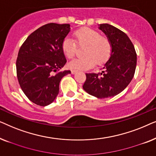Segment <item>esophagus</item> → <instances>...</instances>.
Here are the masks:
<instances>
[{"label":"esophagus","mask_w":156,"mask_h":156,"mask_svg":"<svg viewBox=\"0 0 156 156\" xmlns=\"http://www.w3.org/2000/svg\"><path fill=\"white\" fill-rule=\"evenodd\" d=\"M71 72H72V74H75L76 72V70H75V69H72V70H71Z\"/></svg>","instance_id":"obj_1"}]
</instances>
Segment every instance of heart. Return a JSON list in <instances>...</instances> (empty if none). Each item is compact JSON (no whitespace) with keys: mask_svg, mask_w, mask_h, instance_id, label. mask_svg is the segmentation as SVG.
I'll return each mask as SVG.
<instances>
[{"mask_svg":"<svg viewBox=\"0 0 156 156\" xmlns=\"http://www.w3.org/2000/svg\"><path fill=\"white\" fill-rule=\"evenodd\" d=\"M74 40L66 37L62 43V50L67 58L71 59L74 56L78 45L85 46L84 57L76 58L70 61L68 66L74 69H90L97 63L101 65L105 64L112 55V46L107 37L101 36V33L95 30L84 27L74 32Z\"/></svg>","mask_w":156,"mask_h":156,"instance_id":"obj_1","label":"heart"}]
</instances>
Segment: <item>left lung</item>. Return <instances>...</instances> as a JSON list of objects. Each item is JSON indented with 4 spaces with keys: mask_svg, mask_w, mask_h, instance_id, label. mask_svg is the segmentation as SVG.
I'll list each match as a JSON object with an SVG mask.
<instances>
[{
    "mask_svg": "<svg viewBox=\"0 0 156 156\" xmlns=\"http://www.w3.org/2000/svg\"><path fill=\"white\" fill-rule=\"evenodd\" d=\"M99 28L112 43V55L101 72L86 74L83 89L102 99L116 96L126 88L135 74L137 55L131 40L123 31L106 23L99 25Z\"/></svg>",
    "mask_w": 156,
    "mask_h": 156,
    "instance_id": "1",
    "label": "left lung"
}]
</instances>
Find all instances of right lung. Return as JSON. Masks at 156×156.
<instances>
[{"label": "right lung", "mask_w": 156, "mask_h": 156, "mask_svg": "<svg viewBox=\"0 0 156 156\" xmlns=\"http://www.w3.org/2000/svg\"><path fill=\"white\" fill-rule=\"evenodd\" d=\"M69 31V24L48 23L31 33L19 50L16 60L19 84L37 105L52 103L62 78L71 73L70 70L59 72L67 62L62 43Z\"/></svg>", "instance_id": "1"}]
</instances>
